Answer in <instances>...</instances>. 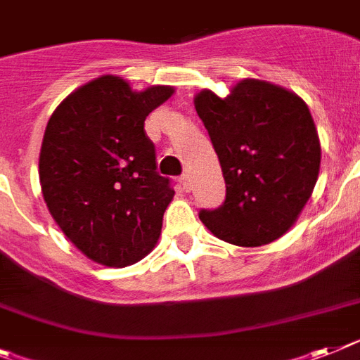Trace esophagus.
I'll use <instances>...</instances> for the list:
<instances>
[{"label":"esophagus","instance_id":"esophagus-1","mask_svg":"<svg viewBox=\"0 0 360 360\" xmlns=\"http://www.w3.org/2000/svg\"><path fill=\"white\" fill-rule=\"evenodd\" d=\"M179 181H181V185H183V190H186V192H188V190L192 188V181H190V175L188 174L181 175Z\"/></svg>","mask_w":360,"mask_h":360}]
</instances>
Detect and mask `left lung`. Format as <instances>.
Returning a JSON list of instances; mask_svg holds the SVG:
<instances>
[{
    "label": "left lung",
    "mask_w": 360,
    "mask_h": 360,
    "mask_svg": "<svg viewBox=\"0 0 360 360\" xmlns=\"http://www.w3.org/2000/svg\"><path fill=\"white\" fill-rule=\"evenodd\" d=\"M225 177L217 208L199 219L219 240L259 247L297 221L320 170V143L309 108L300 96L264 80H241L231 95L195 96Z\"/></svg>",
    "instance_id": "8db88e82"
}]
</instances>
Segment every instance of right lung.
I'll return each mask as SVG.
<instances>
[{
	"label": "right lung",
	"instance_id": "obj_1",
	"mask_svg": "<svg viewBox=\"0 0 360 360\" xmlns=\"http://www.w3.org/2000/svg\"><path fill=\"white\" fill-rule=\"evenodd\" d=\"M174 89L131 91L122 78H96L51 115L40 152V183L51 216L87 258L135 264L155 247L172 179L157 172L144 120Z\"/></svg>",
	"mask_w": 360,
	"mask_h": 360
}]
</instances>
